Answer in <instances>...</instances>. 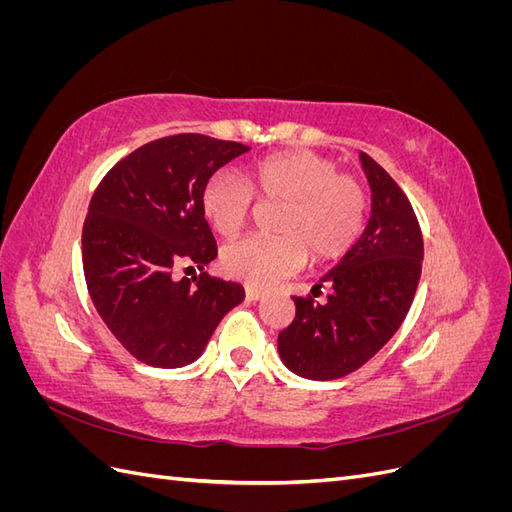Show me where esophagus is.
<instances>
[{
	"mask_svg": "<svg viewBox=\"0 0 512 512\" xmlns=\"http://www.w3.org/2000/svg\"><path fill=\"white\" fill-rule=\"evenodd\" d=\"M245 297H247V301H260L262 297H265V292H262L260 288L247 286V288H245Z\"/></svg>",
	"mask_w": 512,
	"mask_h": 512,
	"instance_id": "obj_1",
	"label": "esophagus"
}]
</instances>
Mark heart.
Masks as SVG:
<instances>
[{"label":"heart","mask_w":512,"mask_h":512,"mask_svg":"<svg viewBox=\"0 0 512 512\" xmlns=\"http://www.w3.org/2000/svg\"><path fill=\"white\" fill-rule=\"evenodd\" d=\"M252 192L267 203H284L275 232L280 237H245L224 247L222 267L250 286H271L314 262L344 256L361 237L367 198L354 177L314 151H286L260 160L247 183L228 170L215 173L200 196L211 226L232 237L250 218Z\"/></svg>","instance_id":"1"}]
</instances>
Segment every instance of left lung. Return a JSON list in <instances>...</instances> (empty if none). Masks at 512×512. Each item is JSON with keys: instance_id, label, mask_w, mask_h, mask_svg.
Returning <instances> with one entry per match:
<instances>
[{"instance_id": "1", "label": "left lung", "mask_w": 512, "mask_h": 512, "mask_svg": "<svg viewBox=\"0 0 512 512\" xmlns=\"http://www.w3.org/2000/svg\"><path fill=\"white\" fill-rule=\"evenodd\" d=\"M359 158L371 190L369 222L322 277L329 301L294 297L297 316L277 337L282 363L307 380H337L365 365L401 327L421 280L423 237L410 200L378 162Z\"/></svg>"}]
</instances>
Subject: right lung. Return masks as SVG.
<instances>
[{
    "label": "right lung",
    "mask_w": 512,
    "mask_h": 512,
    "mask_svg": "<svg viewBox=\"0 0 512 512\" xmlns=\"http://www.w3.org/2000/svg\"><path fill=\"white\" fill-rule=\"evenodd\" d=\"M247 151L205 134L166 136L115 164L91 198L83 226L89 297L108 331L145 365L194 363L245 297L241 284L200 273L192 285L175 271H205L218 256L200 196L215 170Z\"/></svg>",
    "instance_id": "1"
}]
</instances>
